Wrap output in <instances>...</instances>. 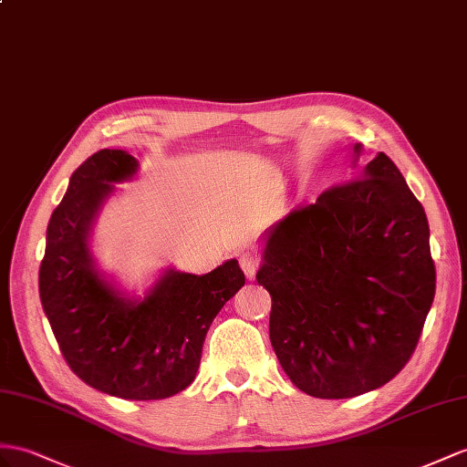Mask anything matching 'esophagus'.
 I'll return each instance as SVG.
<instances>
[{"mask_svg":"<svg viewBox=\"0 0 467 467\" xmlns=\"http://www.w3.org/2000/svg\"><path fill=\"white\" fill-rule=\"evenodd\" d=\"M238 262H241V268H243V272H244V276H246L248 280H254L256 272H258V266H260L258 258L253 256V254H243L241 260H238Z\"/></svg>","mask_w":467,"mask_h":467,"instance_id":"obj_1","label":"esophagus"}]
</instances>
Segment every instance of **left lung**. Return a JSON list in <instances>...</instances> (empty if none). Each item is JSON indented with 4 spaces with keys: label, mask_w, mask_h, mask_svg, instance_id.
I'll return each instance as SVG.
<instances>
[{
    "label": "left lung",
    "mask_w": 467,
    "mask_h": 467,
    "mask_svg": "<svg viewBox=\"0 0 467 467\" xmlns=\"http://www.w3.org/2000/svg\"><path fill=\"white\" fill-rule=\"evenodd\" d=\"M349 182L262 236L256 280L272 297L270 341L316 399L375 390L409 363L436 292L430 229L399 167L379 151Z\"/></svg>",
    "instance_id": "left-lung-1"
}]
</instances>
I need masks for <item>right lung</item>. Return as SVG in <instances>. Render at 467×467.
<instances>
[{"label":"right lung","mask_w":467,"mask_h":467,"mask_svg":"<svg viewBox=\"0 0 467 467\" xmlns=\"http://www.w3.org/2000/svg\"><path fill=\"white\" fill-rule=\"evenodd\" d=\"M138 167L134 155L100 150L73 173L47 226L39 296L78 379L110 397L160 400L195 380L207 331L244 274L234 258L202 276L167 268L138 297L100 272L90 253L94 221Z\"/></svg>","instance_id":"right-lung-1"}]
</instances>
